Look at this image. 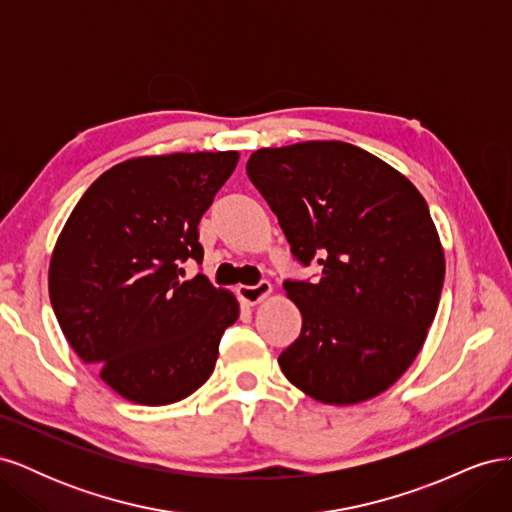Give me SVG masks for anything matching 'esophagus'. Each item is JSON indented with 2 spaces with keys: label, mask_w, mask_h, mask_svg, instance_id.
Masks as SVG:
<instances>
[{
  "label": "esophagus",
  "mask_w": 512,
  "mask_h": 512,
  "mask_svg": "<svg viewBox=\"0 0 512 512\" xmlns=\"http://www.w3.org/2000/svg\"><path fill=\"white\" fill-rule=\"evenodd\" d=\"M271 284L269 282H258L256 286H239L237 288V294L241 297V301L243 303H247V305H256V303H260L262 299H267L269 294H271Z\"/></svg>",
  "instance_id": "obj_1"
}]
</instances>
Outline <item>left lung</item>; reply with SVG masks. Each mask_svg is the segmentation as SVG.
Returning a JSON list of instances; mask_svg holds the SVG:
<instances>
[{
    "label": "left lung",
    "instance_id": "left-lung-1",
    "mask_svg": "<svg viewBox=\"0 0 512 512\" xmlns=\"http://www.w3.org/2000/svg\"><path fill=\"white\" fill-rule=\"evenodd\" d=\"M247 177L277 215L290 254L318 280H286L301 333L284 376L322 404H359L404 374L436 318L444 254L425 198L365 149L312 141L258 149Z\"/></svg>",
    "mask_w": 512,
    "mask_h": 512
}]
</instances>
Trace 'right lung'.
Wrapping results in <instances>:
<instances>
[{
    "label": "right lung",
    "mask_w": 512,
    "mask_h": 512,
    "mask_svg": "<svg viewBox=\"0 0 512 512\" xmlns=\"http://www.w3.org/2000/svg\"><path fill=\"white\" fill-rule=\"evenodd\" d=\"M237 151L134 158L106 170L57 239L49 294L68 344L134 404L166 406L203 386L239 305L203 273L198 222Z\"/></svg>",
    "instance_id": "obj_1"
}]
</instances>
